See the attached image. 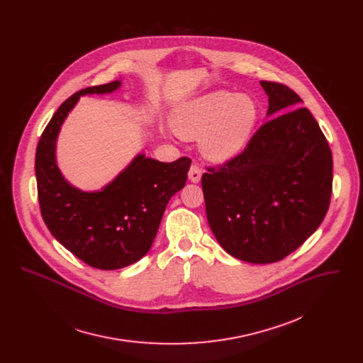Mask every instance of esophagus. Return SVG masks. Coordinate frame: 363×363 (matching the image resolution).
Masks as SVG:
<instances>
[{
    "label": "esophagus",
    "instance_id": "obj_1",
    "mask_svg": "<svg viewBox=\"0 0 363 363\" xmlns=\"http://www.w3.org/2000/svg\"><path fill=\"white\" fill-rule=\"evenodd\" d=\"M201 174H203L201 167L197 163H193L190 170H189V180L191 183H199L201 180Z\"/></svg>",
    "mask_w": 363,
    "mask_h": 363
}]
</instances>
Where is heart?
Returning <instances> with one entry per match:
<instances>
[{
    "instance_id": "1",
    "label": "heart",
    "mask_w": 363,
    "mask_h": 363,
    "mask_svg": "<svg viewBox=\"0 0 363 363\" xmlns=\"http://www.w3.org/2000/svg\"><path fill=\"white\" fill-rule=\"evenodd\" d=\"M257 120V106L245 94L213 91L177 104L172 127L183 138L200 137L209 160L225 162L247 143Z\"/></svg>"
}]
</instances>
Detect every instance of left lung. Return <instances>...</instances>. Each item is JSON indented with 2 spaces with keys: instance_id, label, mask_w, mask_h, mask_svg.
<instances>
[{
  "instance_id": "8db88e82",
  "label": "left lung",
  "mask_w": 363,
  "mask_h": 363,
  "mask_svg": "<svg viewBox=\"0 0 363 363\" xmlns=\"http://www.w3.org/2000/svg\"><path fill=\"white\" fill-rule=\"evenodd\" d=\"M267 117L247 148L203 174L209 228L235 259L269 264L295 252L323 222L333 189V155L303 101L261 81Z\"/></svg>"
}]
</instances>
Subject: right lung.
<instances>
[{"label": "right lung", "instance_id": "obj_1", "mask_svg": "<svg viewBox=\"0 0 363 363\" xmlns=\"http://www.w3.org/2000/svg\"><path fill=\"white\" fill-rule=\"evenodd\" d=\"M121 81L82 89L58 107L36 150L35 172L42 216L52 236L75 257L99 269H118L151 249L172 196L187 180L191 160L159 162L138 154L101 190L72 186L57 164V138L85 95L117 91Z\"/></svg>", "mask_w": 363, "mask_h": 363}]
</instances>
